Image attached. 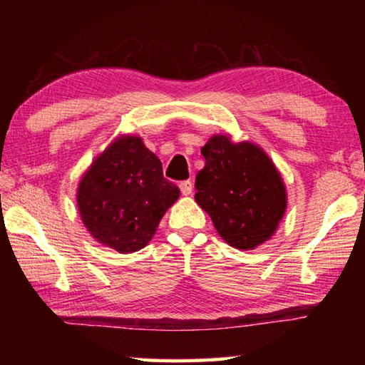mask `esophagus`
I'll list each match as a JSON object with an SVG mask.
<instances>
[{
  "instance_id": "34e87169",
  "label": "esophagus",
  "mask_w": 365,
  "mask_h": 365,
  "mask_svg": "<svg viewBox=\"0 0 365 365\" xmlns=\"http://www.w3.org/2000/svg\"><path fill=\"white\" fill-rule=\"evenodd\" d=\"M180 191H182V195H185V196L191 195V191H193V183H191L190 180H183L180 183Z\"/></svg>"
}]
</instances>
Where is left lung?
Returning <instances> with one entry per match:
<instances>
[{
  "label": "left lung",
  "instance_id": "1",
  "mask_svg": "<svg viewBox=\"0 0 365 365\" xmlns=\"http://www.w3.org/2000/svg\"><path fill=\"white\" fill-rule=\"evenodd\" d=\"M195 200L215 230L238 250H252L274 235L287 209V193L275 165L261 148L232 143L215 135L202 146Z\"/></svg>",
  "mask_w": 365,
  "mask_h": 365
}]
</instances>
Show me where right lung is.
<instances>
[{"mask_svg": "<svg viewBox=\"0 0 365 365\" xmlns=\"http://www.w3.org/2000/svg\"><path fill=\"white\" fill-rule=\"evenodd\" d=\"M180 190L165 180L163 164L138 137L115 140L78 185L85 227L101 245L135 252L150 243Z\"/></svg>", "mask_w": 365, "mask_h": 365, "instance_id": "add662e5", "label": "right lung"}]
</instances>
